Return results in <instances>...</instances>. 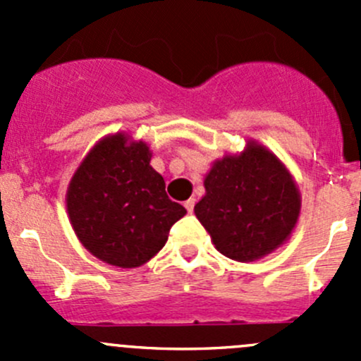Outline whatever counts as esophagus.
Returning <instances> with one entry per match:
<instances>
[{
    "mask_svg": "<svg viewBox=\"0 0 361 361\" xmlns=\"http://www.w3.org/2000/svg\"><path fill=\"white\" fill-rule=\"evenodd\" d=\"M194 206H195V199H188V201H185V207H187L188 213L194 211Z\"/></svg>",
    "mask_w": 361,
    "mask_h": 361,
    "instance_id": "obj_1",
    "label": "esophagus"
}]
</instances>
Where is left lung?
I'll use <instances>...</instances> for the list:
<instances>
[{"mask_svg":"<svg viewBox=\"0 0 361 361\" xmlns=\"http://www.w3.org/2000/svg\"><path fill=\"white\" fill-rule=\"evenodd\" d=\"M204 188L194 213L214 248L232 260L253 262L272 253L290 238L300 214L293 176L257 141H248L239 155L214 160Z\"/></svg>","mask_w":361,"mask_h":361,"instance_id":"left-lung-1","label":"left lung"}]
</instances>
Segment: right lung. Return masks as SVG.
<instances>
[{
    "label": "right lung",
    "instance_id": "obj_1",
    "mask_svg": "<svg viewBox=\"0 0 361 361\" xmlns=\"http://www.w3.org/2000/svg\"><path fill=\"white\" fill-rule=\"evenodd\" d=\"M150 160L145 141L116 133L94 145L69 181L66 207L76 238L115 267L147 264L187 214L167 197L164 178Z\"/></svg>",
    "mask_w": 361,
    "mask_h": 361
}]
</instances>
